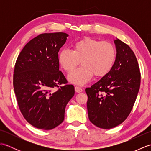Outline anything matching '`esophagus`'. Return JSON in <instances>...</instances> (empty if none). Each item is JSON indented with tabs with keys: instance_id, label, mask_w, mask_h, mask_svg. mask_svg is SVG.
Instances as JSON below:
<instances>
[{
	"instance_id": "34e87169",
	"label": "esophagus",
	"mask_w": 151,
	"mask_h": 151,
	"mask_svg": "<svg viewBox=\"0 0 151 151\" xmlns=\"http://www.w3.org/2000/svg\"><path fill=\"white\" fill-rule=\"evenodd\" d=\"M75 91L77 93H81L83 91L81 87H79V86H75Z\"/></svg>"
}]
</instances>
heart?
I'll use <instances>...</instances> for the list:
<instances>
[{
  "instance_id": "obj_1",
  "label": "heart",
  "mask_w": 151,
  "mask_h": 151,
  "mask_svg": "<svg viewBox=\"0 0 151 151\" xmlns=\"http://www.w3.org/2000/svg\"><path fill=\"white\" fill-rule=\"evenodd\" d=\"M117 51L113 43L91 37H84L72 45V51L62 49L58 56L59 64L67 73L71 72L81 60L82 66L68 75V80L82 85L92 76L102 77L113 68Z\"/></svg>"
}]
</instances>
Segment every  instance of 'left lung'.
Segmentation results:
<instances>
[{"label": "left lung", "instance_id": "left-lung-1", "mask_svg": "<svg viewBox=\"0 0 151 151\" xmlns=\"http://www.w3.org/2000/svg\"><path fill=\"white\" fill-rule=\"evenodd\" d=\"M114 42L117 55L113 68L85 89L89 119L103 129L117 127L126 119L140 87L141 74L135 54L123 41L117 39Z\"/></svg>", "mask_w": 151, "mask_h": 151}]
</instances>
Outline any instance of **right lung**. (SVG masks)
<instances>
[{
	"instance_id": "right-lung-1",
	"label": "right lung",
	"mask_w": 151,
	"mask_h": 151,
	"mask_svg": "<svg viewBox=\"0 0 151 151\" xmlns=\"http://www.w3.org/2000/svg\"><path fill=\"white\" fill-rule=\"evenodd\" d=\"M67 36L64 32L38 35L26 44L15 64L13 84L19 110L37 129L51 130L62 123L75 95L58 60Z\"/></svg>"
}]
</instances>
